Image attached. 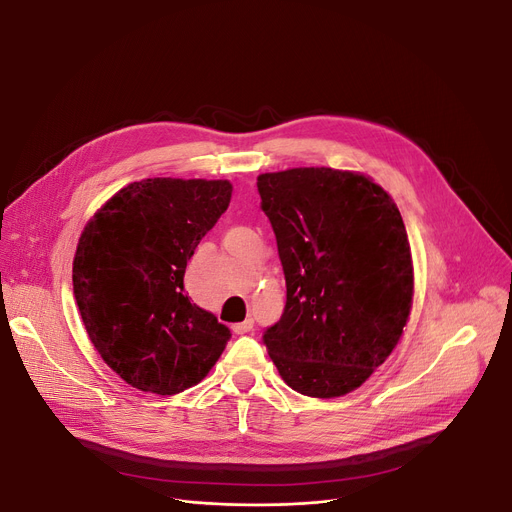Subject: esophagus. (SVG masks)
Returning a JSON list of instances; mask_svg holds the SVG:
<instances>
[{"instance_id":"esophagus-1","label":"esophagus","mask_w":512,"mask_h":512,"mask_svg":"<svg viewBox=\"0 0 512 512\" xmlns=\"http://www.w3.org/2000/svg\"><path fill=\"white\" fill-rule=\"evenodd\" d=\"M253 329V319L249 317V319H245V321H241V323H234L232 325V331L236 333V335H245V333H249Z\"/></svg>"}]
</instances>
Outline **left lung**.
<instances>
[{"label": "left lung", "instance_id": "1", "mask_svg": "<svg viewBox=\"0 0 512 512\" xmlns=\"http://www.w3.org/2000/svg\"><path fill=\"white\" fill-rule=\"evenodd\" d=\"M286 278L280 321L263 331L294 391L331 399L360 387L397 346L414 298L407 232L364 175L292 168L257 177Z\"/></svg>", "mask_w": 512, "mask_h": 512}]
</instances>
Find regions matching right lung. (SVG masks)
I'll return each mask as SVG.
<instances>
[{
	"instance_id": "1",
	"label": "right lung",
	"mask_w": 512,
	"mask_h": 512,
	"mask_svg": "<svg viewBox=\"0 0 512 512\" xmlns=\"http://www.w3.org/2000/svg\"><path fill=\"white\" fill-rule=\"evenodd\" d=\"M228 181L146 179L115 193L86 224L74 259V296L90 342L140 391L197 385L230 329L185 294L195 247L226 212Z\"/></svg>"
}]
</instances>
